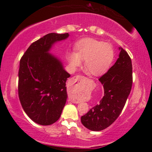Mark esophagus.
Returning <instances> with one entry per match:
<instances>
[{"mask_svg":"<svg viewBox=\"0 0 152 152\" xmlns=\"http://www.w3.org/2000/svg\"><path fill=\"white\" fill-rule=\"evenodd\" d=\"M85 78H84L83 76H75L72 78H71V81H72L73 83H76V82H77V81H83V80H84ZM69 101H70V102H71L74 103V104H79V102L75 100V99H73L72 97L71 96H69Z\"/></svg>","mask_w":152,"mask_h":152,"instance_id":"1","label":"esophagus"}]
</instances>
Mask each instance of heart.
Instances as JSON below:
<instances>
[{"mask_svg":"<svg viewBox=\"0 0 152 152\" xmlns=\"http://www.w3.org/2000/svg\"><path fill=\"white\" fill-rule=\"evenodd\" d=\"M76 53L70 55L69 61L73 67L81 65L85 60V68L91 74L99 76L106 71L114 58L112 45L94 38H83L76 45Z\"/></svg>","mask_w":152,"mask_h":152,"instance_id":"obj_1","label":"heart"}]
</instances>
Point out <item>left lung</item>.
I'll list each match as a JSON object with an SVG mask.
<instances>
[{
	"label": "left lung",
	"instance_id": "8db88e82",
	"mask_svg": "<svg viewBox=\"0 0 152 152\" xmlns=\"http://www.w3.org/2000/svg\"><path fill=\"white\" fill-rule=\"evenodd\" d=\"M118 58L114 65L99 78L104 95L96 104L81 116L82 124L88 129L99 132L112 124L124 107L132 86V60L119 47Z\"/></svg>",
	"mask_w": 152,
	"mask_h": 152
}]
</instances>
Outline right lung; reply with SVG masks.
Listing matches in <instances>:
<instances>
[{
    "label": "right lung",
    "mask_w": 152,
    "mask_h": 152,
    "mask_svg": "<svg viewBox=\"0 0 152 152\" xmlns=\"http://www.w3.org/2000/svg\"><path fill=\"white\" fill-rule=\"evenodd\" d=\"M69 36L68 33L47 34L33 43L20 61L19 99L26 114L38 124L47 126L58 121L67 100L66 82L71 75L49 51Z\"/></svg>",
    "instance_id": "obj_1"
}]
</instances>
